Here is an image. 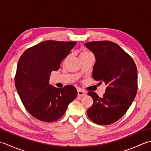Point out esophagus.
<instances>
[{
    "label": "esophagus",
    "mask_w": 151,
    "mask_h": 151,
    "mask_svg": "<svg viewBox=\"0 0 151 151\" xmlns=\"http://www.w3.org/2000/svg\"><path fill=\"white\" fill-rule=\"evenodd\" d=\"M86 95V91L82 90V89H78V95L79 96H84Z\"/></svg>",
    "instance_id": "1"
}]
</instances>
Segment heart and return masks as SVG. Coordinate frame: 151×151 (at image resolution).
<instances>
[{
	"label": "heart",
	"instance_id": "b5f03b06",
	"mask_svg": "<svg viewBox=\"0 0 151 151\" xmlns=\"http://www.w3.org/2000/svg\"><path fill=\"white\" fill-rule=\"evenodd\" d=\"M91 54V53H90V52H88V51H84V52H82L81 54V55H80V56L86 55V54Z\"/></svg>",
	"mask_w": 151,
	"mask_h": 151
}]
</instances>
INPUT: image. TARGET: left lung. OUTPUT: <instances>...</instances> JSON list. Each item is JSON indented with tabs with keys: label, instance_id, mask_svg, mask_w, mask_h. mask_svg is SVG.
Listing matches in <instances>:
<instances>
[{
	"label": "left lung",
	"instance_id": "1",
	"mask_svg": "<svg viewBox=\"0 0 151 151\" xmlns=\"http://www.w3.org/2000/svg\"><path fill=\"white\" fill-rule=\"evenodd\" d=\"M85 46L93 53L96 62L92 76L106 85L103 97L93 91L88 95L93 104L87 114L93 123L108 125L116 122L132 104L137 90V71L133 59L117 44L110 41H93Z\"/></svg>",
	"mask_w": 151,
	"mask_h": 151
}]
</instances>
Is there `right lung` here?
<instances>
[{
    "label": "right lung",
    "instance_id": "add662e5",
    "mask_svg": "<svg viewBox=\"0 0 151 151\" xmlns=\"http://www.w3.org/2000/svg\"><path fill=\"white\" fill-rule=\"evenodd\" d=\"M76 44L45 41L25 50L19 58L15 87L25 108L37 119L56 121L77 97V90L73 86L58 88L49 84L51 72L59 69L62 61Z\"/></svg>",
    "mask_w": 151,
    "mask_h": 151
}]
</instances>
